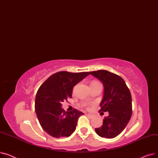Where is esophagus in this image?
I'll list each match as a JSON object with an SVG mask.
<instances>
[{"label": "esophagus", "instance_id": "34e87169", "mask_svg": "<svg viewBox=\"0 0 158 158\" xmlns=\"http://www.w3.org/2000/svg\"><path fill=\"white\" fill-rule=\"evenodd\" d=\"M86 115L89 118H93V115L92 114H86Z\"/></svg>", "mask_w": 158, "mask_h": 158}]
</instances>
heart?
<instances>
[{"label":"heart","instance_id":"obj_1","mask_svg":"<svg viewBox=\"0 0 158 158\" xmlns=\"http://www.w3.org/2000/svg\"><path fill=\"white\" fill-rule=\"evenodd\" d=\"M97 82H97V81H94V82H92V83H97Z\"/></svg>","mask_w":158,"mask_h":158}]
</instances>
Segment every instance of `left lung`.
Here are the masks:
<instances>
[{
	"mask_svg": "<svg viewBox=\"0 0 158 158\" xmlns=\"http://www.w3.org/2000/svg\"><path fill=\"white\" fill-rule=\"evenodd\" d=\"M104 85L103 98L99 112L108 111L102 127L95 128L96 133L102 138H113L127 126L132 115V98L124 80L118 75L107 70L89 72Z\"/></svg>",
	"mask_w": 158,
	"mask_h": 158,
	"instance_id": "left-lung-1",
	"label": "left lung"
}]
</instances>
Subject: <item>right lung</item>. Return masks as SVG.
Listing matches in <instances>:
<instances>
[{"label":"right lung","instance_id":"add662e5","mask_svg":"<svg viewBox=\"0 0 158 158\" xmlns=\"http://www.w3.org/2000/svg\"><path fill=\"white\" fill-rule=\"evenodd\" d=\"M89 72H57L39 88L35 98V111L41 127L54 138L70 136L76 129L78 118L83 113L74 109L66 112L61 103L72 98L75 85Z\"/></svg>","mask_w":158,"mask_h":158}]
</instances>
